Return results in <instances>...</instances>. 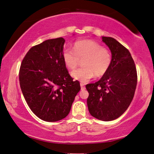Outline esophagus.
Instances as JSON below:
<instances>
[{"mask_svg": "<svg viewBox=\"0 0 154 154\" xmlns=\"http://www.w3.org/2000/svg\"><path fill=\"white\" fill-rule=\"evenodd\" d=\"M80 86H81V89H82V91H84V90H85V85H84V84H83V83H80Z\"/></svg>", "mask_w": 154, "mask_h": 154, "instance_id": "1", "label": "esophagus"}]
</instances>
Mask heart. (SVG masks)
<instances>
[{"label": "heart", "mask_w": 154, "mask_h": 154, "mask_svg": "<svg viewBox=\"0 0 154 154\" xmlns=\"http://www.w3.org/2000/svg\"><path fill=\"white\" fill-rule=\"evenodd\" d=\"M62 59L69 70H74L82 60V67L71 73L74 79L87 82L94 76L102 77L109 71L113 61L112 54L106 48L91 39L75 41L72 50L64 49Z\"/></svg>", "instance_id": "b5f03b06"}]
</instances>
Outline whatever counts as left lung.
<instances>
[{
    "mask_svg": "<svg viewBox=\"0 0 154 154\" xmlns=\"http://www.w3.org/2000/svg\"><path fill=\"white\" fill-rule=\"evenodd\" d=\"M111 50L113 61L100 80L86 86L89 113L102 121H111L121 116L129 106L136 91V67L128 50L112 37L102 36Z\"/></svg>",
    "mask_w": 154,
    "mask_h": 154,
    "instance_id": "left-lung-1",
    "label": "left lung"
}]
</instances>
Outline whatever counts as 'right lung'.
<instances>
[{
    "instance_id": "obj_1",
    "label": "right lung",
    "mask_w": 154,
    "mask_h": 154,
    "mask_svg": "<svg viewBox=\"0 0 154 154\" xmlns=\"http://www.w3.org/2000/svg\"><path fill=\"white\" fill-rule=\"evenodd\" d=\"M64 43L59 37L34 45L20 64L19 83L25 100L31 111L46 122L65 118L81 89L63 63Z\"/></svg>"
}]
</instances>
